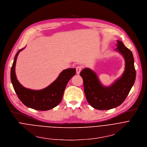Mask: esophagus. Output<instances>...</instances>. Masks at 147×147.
<instances>
[{
    "label": "esophagus",
    "mask_w": 147,
    "mask_h": 147,
    "mask_svg": "<svg viewBox=\"0 0 147 147\" xmlns=\"http://www.w3.org/2000/svg\"><path fill=\"white\" fill-rule=\"evenodd\" d=\"M82 67H81V66H78V67H76V74H80L81 70H82Z\"/></svg>",
    "instance_id": "34e87169"
}]
</instances>
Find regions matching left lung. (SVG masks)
Here are the masks:
<instances>
[{"instance_id": "left-lung-1", "label": "left lung", "mask_w": 147, "mask_h": 147, "mask_svg": "<svg viewBox=\"0 0 147 147\" xmlns=\"http://www.w3.org/2000/svg\"><path fill=\"white\" fill-rule=\"evenodd\" d=\"M115 51L125 59V71L122 76L110 86H103L94 71L84 68L80 73L84 81V91L88 102L97 110H109L120 106L126 99L136 80L134 57L121 41L117 40Z\"/></svg>"}]
</instances>
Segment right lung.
I'll return each mask as SVG.
<instances>
[{"label":"right lung","instance_id":"add662e5","mask_svg":"<svg viewBox=\"0 0 147 147\" xmlns=\"http://www.w3.org/2000/svg\"><path fill=\"white\" fill-rule=\"evenodd\" d=\"M20 49L16 53L10 72L11 81L19 99L27 107L37 110L46 111L58 105L62 99L65 88L71 78L76 74L75 68H69L60 73L55 80L41 90H32L22 86L17 79L15 73V67Z\"/></svg>","mask_w":147,"mask_h":147}]
</instances>
